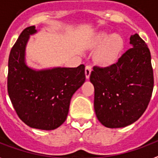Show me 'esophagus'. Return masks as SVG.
Returning <instances> with one entry per match:
<instances>
[{
    "label": "esophagus",
    "instance_id": "34e87169",
    "mask_svg": "<svg viewBox=\"0 0 158 158\" xmlns=\"http://www.w3.org/2000/svg\"><path fill=\"white\" fill-rule=\"evenodd\" d=\"M91 72H92V67H91V65H86V68H85V74H86V78L87 79H89V77H90Z\"/></svg>",
    "mask_w": 158,
    "mask_h": 158
}]
</instances>
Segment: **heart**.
Instances as JSON below:
<instances>
[{"instance_id":"1","label":"heart","mask_w":158,"mask_h":158,"mask_svg":"<svg viewBox=\"0 0 158 158\" xmlns=\"http://www.w3.org/2000/svg\"><path fill=\"white\" fill-rule=\"evenodd\" d=\"M91 45L93 48L100 47L95 55L96 61L101 65H108L117 60L123 49L124 42L118 34L99 33L94 37Z\"/></svg>"}]
</instances>
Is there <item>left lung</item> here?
Listing matches in <instances>:
<instances>
[{
    "label": "left lung",
    "mask_w": 158,
    "mask_h": 158,
    "mask_svg": "<svg viewBox=\"0 0 158 158\" xmlns=\"http://www.w3.org/2000/svg\"><path fill=\"white\" fill-rule=\"evenodd\" d=\"M131 48L115 64L95 65L90 81L94 86V110L108 128L131 125L146 111L152 94L154 79L151 53L137 33L130 38Z\"/></svg>",
    "instance_id": "obj_1"
}]
</instances>
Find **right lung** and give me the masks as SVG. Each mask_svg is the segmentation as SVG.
Instances as JSON below:
<instances>
[{"mask_svg": "<svg viewBox=\"0 0 158 158\" xmlns=\"http://www.w3.org/2000/svg\"><path fill=\"white\" fill-rule=\"evenodd\" d=\"M35 26L25 28L8 60L7 91L18 117L29 127L51 131L65 121L71 97L86 80L85 65L34 70L25 62V50Z\"/></svg>", "mask_w": 158, "mask_h": 158, "instance_id": "obj_1", "label": "right lung"}]
</instances>
